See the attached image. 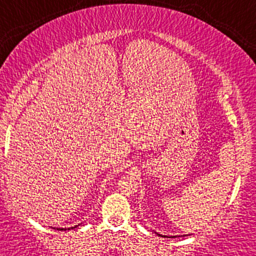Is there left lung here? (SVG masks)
I'll use <instances>...</instances> for the list:
<instances>
[{"instance_id":"1","label":"left lung","mask_w":256,"mask_h":256,"mask_svg":"<svg viewBox=\"0 0 256 256\" xmlns=\"http://www.w3.org/2000/svg\"><path fill=\"white\" fill-rule=\"evenodd\" d=\"M158 235H160V234H158ZM160 236H162V235H160ZM164 238H168V236H164ZM171 238H175V236H171Z\"/></svg>"}]
</instances>
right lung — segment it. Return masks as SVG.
<instances>
[{"label": "right lung", "mask_w": 256, "mask_h": 256, "mask_svg": "<svg viewBox=\"0 0 256 256\" xmlns=\"http://www.w3.org/2000/svg\"><path fill=\"white\" fill-rule=\"evenodd\" d=\"M71 229H72V228H71ZM57 230H64V229H57ZM66 230V229H65ZM68 230H70V229H68Z\"/></svg>", "instance_id": "1"}]
</instances>
